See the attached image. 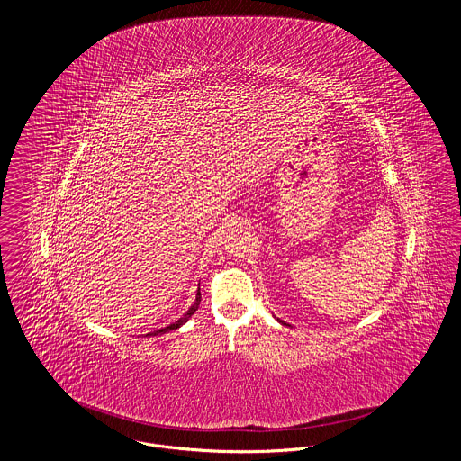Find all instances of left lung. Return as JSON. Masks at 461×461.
<instances>
[{
    "instance_id": "1",
    "label": "left lung",
    "mask_w": 461,
    "mask_h": 461,
    "mask_svg": "<svg viewBox=\"0 0 461 461\" xmlns=\"http://www.w3.org/2000/svg\"><path fill=\"white\" fill-rule=\"evenodd\" d=\"M280 323H284V321H282V320H280ZM284 325H285V323H284Z\"/></svg>"
}]
</instances>
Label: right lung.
Instances as JSON below:
<instances>
[{"label":"right lung","mask_w":461,"mask_h":461,"mask_svg":"<svg viewBox=\"0 0 461 461\" xmlns=\"http://www.w3.org/2000/svg\"><path fill=\"white\" fill-rule=\"evenodd\" d=\"M198 304H200V288H198L197 292V297H195V303H194V306L190 307L177 321H175V323H171L169 327H164V329L157 330V331H154V333H147V335H158V333H166V331H171V330L179 329L181 325H185L190 318H192V314L195 312L198 309Z\"/></svg>","instance_id":"1"}]
</instances>
